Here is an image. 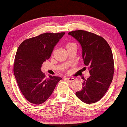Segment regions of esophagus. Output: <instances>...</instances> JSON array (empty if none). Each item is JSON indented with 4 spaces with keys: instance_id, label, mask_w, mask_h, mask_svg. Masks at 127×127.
Segmentation results:
<instances>
[{
    "instance_id": "obj_1",
    "label": "esophagus",
    "mask_w": 127,
    "mask_h": 127,
    "mask_svg": "<svg viewBox=\"0 0 127 127\" xmlns=\"http://www.w3.org/2000/svg\"><path fill=\"white\" fill-rule=\"evenodd\" d=\"M65 79L67 81H69V82H73V81L75 80V79L72 77H67V78H65Z\"/></svg>"
}]
</instances>
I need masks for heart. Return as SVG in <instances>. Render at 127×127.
Returning <instances> with one entry per match:
<instances>
[{
	"label": "heart",
	"instance_id": "1",
	"mask_svg": "<svg viewBox=\"0 0 127 127\" xmlns=\"http://www.w3.org/2000/svg\"><path fill=\"white\" fill-rule=\"evenodd\" d=\"M74 44H74V43H67V44H66V48L70 47L72 46L73 45H74Z\"/></svg>",
	"mask_w": 127,
	"mask_h": 127
}]
</instances>
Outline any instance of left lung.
<instances>
[{
  "instance_id": "8db88e82",
  "label": "left lung",
  "mask_w": 127,
  "mask_h": 127,
  "mask_svg": "<svg viewBox=\"0 0 127 127\" xmlns=\"http://www.w3.org/2000/svg\"><path fill=\"white\" fill-rule=\"evenodd\" d=\"M68 34L80 43L84 64L90 68L91 76L84 79L83 88L76 93L80 100L86 103H94L104 96L112 83L114 61L112 50L103 37L93 33L78 30Z\"/></svg>"
}]
</instances>
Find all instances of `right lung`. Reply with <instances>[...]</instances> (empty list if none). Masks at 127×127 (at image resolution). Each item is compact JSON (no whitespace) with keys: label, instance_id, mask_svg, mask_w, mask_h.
<instances>
[{"label":"right lung","instance_id":"1","mask_svg":"<svg viewBox=\"0 0 127 127\" xmlns=\"http://www.w3.org/2000/svg\"><path fill=\"white\" fill-rule=\"evenodd\" d=\"M65 34H41L24 40L17 49L14 73L22 95L31 103H44L62 79L51 75L46 78L41 67L43 62L51 57L55 45Z\"/></svg>","mask_w":127,"mask_h":127}]
</instances>
